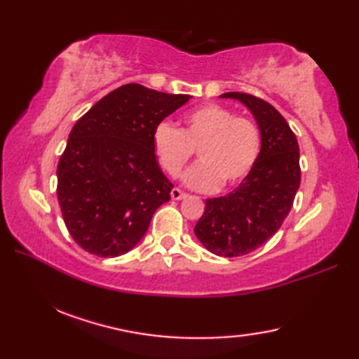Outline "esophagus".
<instances>
[{
    "label": "esophagus",
    "mask_w": 359,
    "mask_h": 359,
    "mask_svg": "<svg viewBox=\"0 0 359 359\" xmlns=\"http://www.w3.org/2000/svg\"><path fill=\"white\" fill-rule=\"evenodd\" d=\"M171 197L174 201H182V199H185V197H187V193H184L179 188H172L171 189Z\"/></svg>",
    "instance_id": "1"
}]
</instances>
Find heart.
<instances>
[{"instance_id": "1", "label": "heart", "mask_w": 359, "mask_h": 359, "mask_svg": "<svg viewBox=\"0 0 359 359\" xmlns=\"http://www.w3.org/2000/svg\"><path fill=\"white\" fill-rule=\"evenodd\" d=\"M152 149L171 177H177L197 149L201 163L184 174V184L211 191L220 184L233 187L247 177L259 156L261 135L250 118L208 103L189 111L182 129L166 121L158 123L152 133Z\"/></svg>"}]
</instances>
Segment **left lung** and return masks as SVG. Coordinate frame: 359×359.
I'll list each match as a JSON object with an SVG mask.
<instances>
[{
    "instance_id": "1",
    "label": "left lung",
    "mask_w": 359,
    "mask_h": 359,
    "mask_svg": "<svg viewBox=\"0 0 359 359\" xmlns=\"http://www.w3.org/2000/svg\"><path fill=\"white\" fill-rule=\"evenodd\" d=\"M253 114L261 133V151L251 171L230 194L205 201L194 233L211 253L224 257L248 255L274 236L301 184L299 144L285 118L255 95L225 93Z\"/></svg>"
}]
</instances>
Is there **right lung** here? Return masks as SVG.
<instances>
[{
	"mask_svg": "<svg viewBox=\"0 0 359 359\" xmlns=\"http://www.w3.org/2000/svg\"><path fill=\"white\" fill-rule=\"evenodd\" d=\"M189 98L129 83L74 125L57 168V197L67 231L88 253H128L171 199L172 184L157 163L152 133Z\"/></svg>",
	"mask_w": 359,
	"mask_h": 359,
	"instance_id": "right-lung-1",
	"label": "right lung"
}]
</instances>
